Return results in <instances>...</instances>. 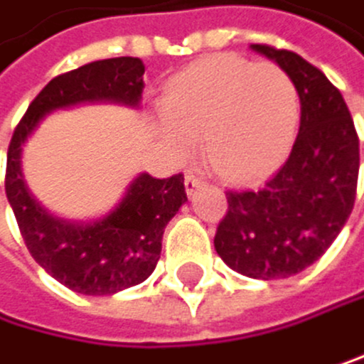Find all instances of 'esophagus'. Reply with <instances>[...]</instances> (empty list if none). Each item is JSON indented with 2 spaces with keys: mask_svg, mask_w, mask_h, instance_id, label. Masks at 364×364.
<instances>
[{
  "mask_svg": "<svg viewBox=\"0 0 364 364\" xmlns=\"http://www.w3.org/2000/svg\"><path fill=\"white\" fill-rule=\"evenodd\" d=\"M200 186H203V178H200V176H196V174H188L186 176V192L188 194H192L196 188H200Z\"/></svg>",
  "mask_w": 364,
  "mask_h": 364,
  "instance_id": "34e87169",
  "label": "esophagus"
}]
</instances>
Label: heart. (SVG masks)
<instances>
[{
  "label": "heart",
  "mask_w": 364,
  "mask_h": 364,
  "mask_svg": "<svg viewBox=\"0 0 364 364\" xmlns=\"http://www.w3.org/2000/svg\"><path fill=\"white\" fill-rule=\"evenodd\" d=\"M299 92L276 63L216 55L181 73L166 90V132L190 152L205 136L212 168L230 181H254L287 154L299 126Z\"/></svg>",
  "instance_id": "1"
}]
</instances>
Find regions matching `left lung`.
Listing matches in <instances>:
<instances>
[{
	"label": "left lung",
	"instance_id": "left-lung-1",
	"mask_svg": "<svg viewBox=\"0 0 364 364\" xmlns=\"http://www.w3.org/2000/svg\"><path fill=\"white\" fill-rule=\"evenodd\" d=\"M289 75L301 99V128L283 168L263 186L228 190L214 247L250 279H287L336 241L353 210L360 168L358 134L341 90L291 50L254 43Z\"/></svg>",
	"mask_w": 364,
	"mask_h": 364
}]
</instances>
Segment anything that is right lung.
<instances>
[{
	"mask_svg": "<svg viewBox=\"0 0 364 364\" xmlns=\"http://www.w3.org/2000/svg\"><path fill=\"white\" fill-rule=\"evenodd\" d=\"M143 73L141 59L114 57L55 77L28 106L8 146L6 196L23 243L53 279L79 294L110 296L143 283L154 272L166 225L188 200L183 174L154 178L143 172L110 214L92 223H70L48 214L28 192L21 148L39 121L59 108L85 101L139 106Z\"/></svg>",
	"mask_w": 364,
	"mask_h": 364,
	"instance_id": "add662e5",
	"label": "right lung"
}]
</instances>
